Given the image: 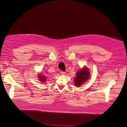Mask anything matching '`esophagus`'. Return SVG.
<instances>
[{
    "mask_svg": "<svg viewBox=\"0 0 127 127\" xmlns=\"http://www.w3.org/2000/svg\"><path fill=\"white\" fill-rule=\"evenodd\" d=\"M61 75H65V72H64V71H61Z\"/></svg>",
    "mask_w": 127,
    "mask_h": 127,
    "instance_id": "obj_1",
    "label": "esophagus"
}]
</instances>
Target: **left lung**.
Instances as JSON below:
<instances>
[{"label": "left lung", "mask_w": 127, "mask_h": 127, "mask_svg": "<svg viewBox=\"0 0 127 127\" xmlns=\"http://www.w3.org/2000/svg\"><path fill=\"white\" fill-rule=\"evenodd\" d=\"M90 76L89 71L86 68L79 70L76 74V77L74 79L75 85L76 86H80L84 83L89 78Z\"/></svg>", "instance_id": "1"}]
</instances>
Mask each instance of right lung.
Returning a JSON list of instances; mask_svg holds the SVG:
<instances>
[{
  "label": "right lung",
  "instance_id": "1",
  "mask_svg": "<svg viewBox=\"0 0 127 127\" xmlns=\"http://www.w3.org/2000/svg\"><path fill=\"white\" fill-rule=\"evenodd\" d=\"M39 79L41 80V81L42 82H45L46 80V78L44 76H43V75H39Z\"/></svg>",
  "mask_w": 127,
  "mask_h": 127
}]
</instances>
